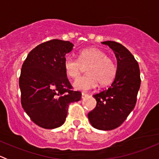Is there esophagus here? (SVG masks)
<instances>
[{
	"instance_id": "obj_1",
	"label": "esophagus",
	"mask_w": 159,
	"mask_h": 159,
	"mask_svg": "<svg viewBox=\"0 0 159 159\" xmlns=\"http://www.w3.org/2000/svg\"><path fill=\"white\" fill-rule=\"evenodd\" d=\"M89 96V94H85V93H81V98H85L86 97H88Z\"/></svg>"
}]
</instances>
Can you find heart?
<instances>
[{
  "mask_svg": "<svg viewBox=\"0 0 159 159\" xmlns=\"http://www.w3.org/2000/svg\"><path fill=\"white\" fill-rule=\"evenodd\" d=\"M87 74L75 80L74 88L80 91L94 89L98 84L106 85L115 78L117 68L115 62L102 50L88 48L79 51L78 58L67 56L64 61V68L69 78H75L81 72V65H87Z\"/></svg>",
  "mask_w": 159,
  "mask_h": 159,
  "instance_id": "b5f03b06",
  "label": "heart"
}]
</instances>
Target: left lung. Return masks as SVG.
Masks as SVG:
<instances>
[{
	"instance_id": "obj_1",
	"label": "left lung",
	"mask_w": 159,
	"mask_h": 159,
	"mask_svg": "<svg viewBox=\"0 0 159 159\" xmlns=\"http://www.w3.org/2000/svg\"><path fill=\"white\" fill-rule=\"evenodd\" d=\"M102 43L113 50L117 72L108 89L93 95L97 105L88 117L94 128L109 131L119 127L134 109L141 84L140 70L134 56L122 44L111 41Z\"/></svg>"
}]
</instances>
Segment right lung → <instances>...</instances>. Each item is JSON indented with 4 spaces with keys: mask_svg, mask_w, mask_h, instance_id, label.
Returning <instances> with one entry per match:
<instances>
[{
    "mask_svg": "<svg viewBox=\"0 0 159 159\" xmlns=\"http://www.w3.org/2000/svg\"><path fill=\"white\" fill-rule=\"evenodd\" d=\"M73 47L70 41H46L32 50L22 65L19 78L22 107L43 129L62 125L69 104L81 100V92L72 91L64 68L65 55Z\"/></svg>",
    "mask_w": 159,
    "mask_h": 159,
    "instance_id": "right-lung-1",
    "label": "right lung"
}]
</instances>
